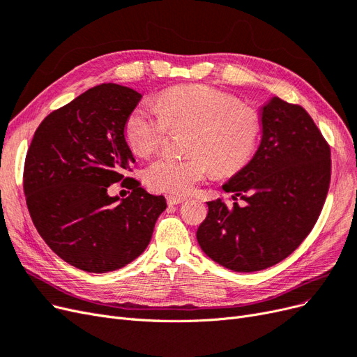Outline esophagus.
Masks as SVG:
<instances>
[{"instance_id":"obj_1","label":"esophagus","mask_w":357,"mask_h":357,"mask_svg":"<svg viewBox=\"0 0 357 357\" xmlns=\"http://www.w3.org/2000/svg\"><path fill=\"white\" fill-rule=\"evenodd\" d=\"M167 203L169 204H172V206H174V204H181V203H183V202H185L187 199L185 197H182V195H167Z\"/></svg>"}]
</instances>
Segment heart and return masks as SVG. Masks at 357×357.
Instances as JSON below:
<instances>
[{"label":"heart","mask_w":357,"mask_h":357,"mask_svg":"<svg viewBox=\"0 0 357 357\" xmlns=\"http://www.w3.org/2000/svg\"><path fill=\"white\" fill-rule=\"evenodd\" d=\"M155 109L130 112L124 135L133 153L149 157L162 146L167 129H190L187 158L163 157L144 172L153 191L182 195L211 175H233L254 157L261 137L259 114L237 98L209 86L191 84L165 90Z\"/></svg>","instance_id":"obj_1"}]
</instances>
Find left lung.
I'll list each match as a JSON object with an SVG mask.
<instances>
[{
	"instance_id": "1",
	"label": "left lung",
	"mask_w": 357,
	"mask_h": 357,
	"mask_svg": "<svg viewBox=\"0 0 357 357\" xmlns=\"http://www.w3.org/2000/svg\"><path fill=\"white\" fill-rule=\"evenodd\" d=\"M259 119L254 157L222 185L245 206L208 202L195 234L206 255L238 273L266 270L303 243L331 179L329 146L304 108L273 96L259 107Z\"/></svg>"
}]
</instances>
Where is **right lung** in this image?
I'll use <instances>...</instances> for the list:
<instances>
[{
    "label": "right lung",
    "mask_w": 357,
    "mask_h": 357,
    "mask_svg": "<svg viewBox=\"0 0 357 357\" xmlns=\"http://www.w3.org/2000/svg\"><path fill=\"white\" fill-rule=\"evenodd\" d=\"M142 95L102 83L45 117L29 145L24 190L37 231L54 254L89 273L119 270L151 240L166 209L132 181L128 199L111 198L107 187L124 178L135 157L124 126Z\"/></svg>",
    "instance_id": "add662e5"
}]
</instances>
